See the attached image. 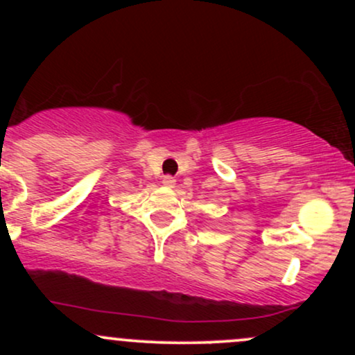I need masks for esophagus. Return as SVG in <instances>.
Segmentation results:
<instances>
[{"mask_svg": "<svg viewBox=\"0 0 355 355\" xmlns=\"http://www.w3.org/2000/svg\"><path fill=\"white\" fill-rule=\"evenodd\" d=\"M162 182H164V185L168 187V189H173L175 182H177V180H175V177H172V175H165L164 180H162Z\"/></svg>", "mask_w": 355, "mask_h": 355, "instance_id": "1", "label": "esophagus"}]
</instances>
